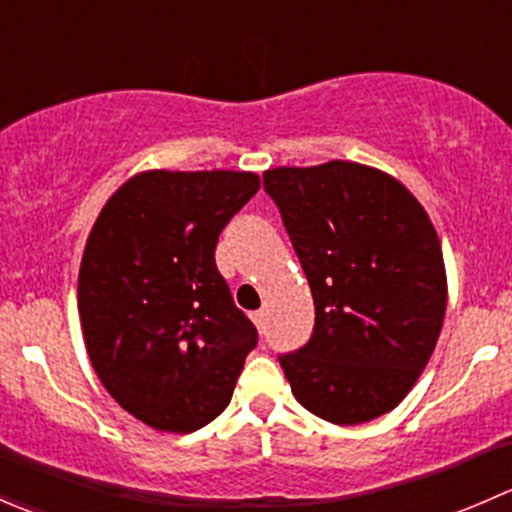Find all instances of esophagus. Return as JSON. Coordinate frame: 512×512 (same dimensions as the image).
I'll use <instances>...</instances> for the list:
<instances>
[{
    "label": "esophagus",
    "mask_w": 512,
    "mask_h": 512,
    "mask_svg": "<svg viewBox=\"0 0 512 512\" xmlns=\"http://www.w3.org/2000/svg\"><path fill=\"white\" fill-rule=\"evenodd\" d=\"M252 322H255V327L260 329V334H265V329H267V317H265V312H252Z\"/></svg>",
    "instance_id": "34e87169"
}]
</instances>
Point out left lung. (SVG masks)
Returning <instances> with one entry per match:
<instances>
[{
	"mask_svg": "<svg viewBox=\"0 0 512 512\" xmlns=\"http://www.w3.org/2000/svg\"><path fill=\"white\" fill-rule=\"evenodd\" d=\"M262 178L314 297L312 337L280 356L292 394L339 426L389 414L426 369L446 314L426 210L396 178L349 160Z\"/></svg>",
	"mask_w": 512,
	"mask_h": 512,
	"instance_id": "8db88e82",
	"label": "left lung"
}]
</instances>
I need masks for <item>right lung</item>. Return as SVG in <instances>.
<instances>
[{
	"mask_svg": "<svg viewBox=\"0 0 512 512\" xmlns=\"http://www.w3.org/2000/svg\"><path fill=\"white\" fill-rule=\"evenodd\" d=\"M257 190L255 173L148 170L108 198L86 240V352L108 394L158 431H198L223 414L255 349L215 245Z\"/></svg>",
	"mask_w": 512,
	"mask_h": 512,
	"instance_id": "right-lung-1",
	"label": "right lung"
}]
</instances>
